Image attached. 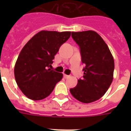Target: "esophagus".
Segmentation results:
<instances>
[{
	"instance_id": "1",
	"label": "esophagus",
	"mask_w": 131,
	"mask_h": 131,
	"mask_svg": "<svg viewBox=\"0 0 131 131\" xmlns=\"http://www.w3.org/2000/svg\"><path fill=\"white\" fill-rule=\"evenodd\" d=\"M64 77L65 78V79H68L70 77V76H69V75H67V74H64Z\"/></svg>"
}]
</instances>
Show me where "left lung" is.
Returning <instances> with one entry per match:
<instances>
[{
    "label": "left lung",
    "mask_w": 131,
    "mask_h": 131,
    "mask_svg": "<svg viewBox=\"0 0 131 131\" xmlns=\"http://www.w3.org/2000/svg\"><path fill=\"white\" fill-rule=\"evenodd\" d=\"M79 46L81 61L85 64L82 79L70 89L74 97L83 103H91L104 95L113 81L114 61L108 46L94 31L72 32Z\"/></svg>",
    "instance_id": "obj_1"
}]
</instances>
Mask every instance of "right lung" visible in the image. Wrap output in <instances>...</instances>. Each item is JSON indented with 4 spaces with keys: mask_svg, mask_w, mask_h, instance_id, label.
<instances>
[{
    "mask_svg": "<svg viewBox=\"0 0 131 131\" xmlns=\"http://www.w3.org/2000/svg\"><path fill=\"white\" fill-rule=\"evenodd\" d=\"M71 36L70 31H40L21 49L15 65V78L28 98L40 100L54 90L63 74L51 70L54 55Z\"/></svg>",
    "mask_w": 131,
    "mask_h": 131,
    "instance_id": "add662e5",
    "label": "right lung"
}]
</instances>
